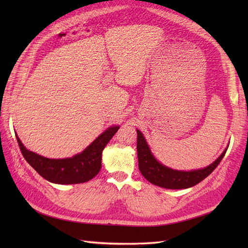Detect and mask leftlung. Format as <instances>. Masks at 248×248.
Here are the masks:
<instances>
[{
  "label": "left lung",
  "mask_w": 248,
  "mask_h": 248,
  "mask_svg": "<svg viewBox=\"0 0 248 248\" xmlns=\"http://www.w3.org/2000/svg\"><path fill=\"white\" fill-rule=\"evenodd\" d=\"M137 151L139 159V169L150 183L166 189H187L197 185L205 178L209 176L215 168L223 159L228 148H226L217 160L212 164L198 170L179 171L169 168L160 163L153 155L148 142L139 129H137Z\"/></svg>",
  "instance_id": "8db88e82"
}]
</instances>
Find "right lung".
I'll use <instances>...</instances> for the list:
<instances>
[{"label": "right lung", "mask_w": 248, "mask_h": 248, "mask_svg": "<svg viewBox=\"0 0 248 248\" xmlns=\"http://www.w3.org/2000/svg\"><path fill=\"white\" fill-rule=\"evenodd\" d=\"M119 128L120 125L109 126L81 153L65 159L43 157L26 149L17 134L16 139L25 160L39 175L51 183L70 185L88 182L99 173L102 151Z\"/></svg>", "instance_id": "add662e5"}]
</instances>
